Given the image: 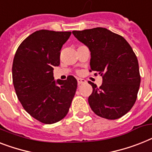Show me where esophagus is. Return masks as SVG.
<instances>
[{
	"label": "esophagus",
	"mask_w": 152,
	"mask_h": 152,
	"mask_svg": "<svg viewBox=\"0 0 152 152\" xmlns=\"http://www.w3.org/2000/svg\"><path fill=\"white\" fill-rule=\"evenodd\" d=\"M77 82H78V85L82 84V83H85L87 82L84 79H81V78H78L77 79Z\"/></svg>",
	"instance_id": "esophagus-1"
}]
</instances>
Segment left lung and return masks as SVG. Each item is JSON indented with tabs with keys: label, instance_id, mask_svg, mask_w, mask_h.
I'll return each instance as SVG.
<instances>
[{
	"label": "left lung",
	"instance_id": "obj_1",
	"mask_svg": "<svg viewBox=\"0 0 152 152\" xmlns=\"http://www.w3.org/2000/svg\"><path fill=\"white\" fill-rule=\"evenodd\" d=\"M91 51V69L102 76L100 87L90 82L93 92L88 97L91 109L98 116L117 119L134 106L140 83L137 56L122 36L97 27L72 31Z\"/></svg>",
	"mask_w": 152,
	"mask_h": 152
}]
</instances>
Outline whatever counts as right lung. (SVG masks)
Segmentation results:
<instances>
[{"mask_svg": "<svg viewBox=\"0 0 152 152\" xmlns=\"http://www.w3.org/2000/svg\"><path fill=\"white\" fill-rule=\"evenodd\" d=\"M71 32L41 29L23 40L16 50L12 80L16 95L32 117L45 124L61 120L67 115L76 94L72 76L55 81V66L60 65L61 47Z\"/></svg>", "mask_w": 152, "mask_h": 152, "instance_id": "1", "label": "right lung"}]
</instances>
